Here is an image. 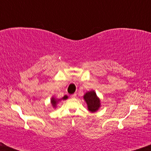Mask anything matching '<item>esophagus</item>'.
Returning <instances> with one entry per match:
<instances>
[{"label":"esophagus","mask_w":151,"mask_h":151,"mask_svg":"<svg viewBox=\"0 0 151 151\" xmlns=\"http://www.w3.org/2000/svg\"><path fill=\"white\" fill-rule=\"evenodd\" d=\"M71 98H76V97H77V94H76V93L72 94L71 96Z\"/></svg>","instance_id":"1"}]
</instances>
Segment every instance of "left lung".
Returning a JSON list of instances; mask_svg holds the SVG:
<instances>
[{
	"label": "left lung",
	"instance_id": "1",
	"mask_svg": "<svg viewBox=\"0 0 151 151\" xmlns=\"http://www.w3.org/2000/svg\"><path fill=\"white\" fill-rule=\"evenodd\" d=\"M84 99L85 100L88 106V109L91 112H95L100 106V99L96 96L95 91L87 92L84 95Z\"/></svg>",
	"mask_w": 151,
	"mask_h": 151
}]
</instances>
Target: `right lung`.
Instances as JSON below:
<instances>
[{
	"label": "right lung",
	"mask_w": 151,
	"mask_h": 151,
	"mask_svg": "<svg viewBox=\"0 0 151 151\" xmlns=\"http://www.w3.org/2000/svg\"><path fill=\"white\" fill-rule=\"evenodd\" d=\"M67 98H68V97L67 96H65L63 98V100H66V99H67ZM57 102H58V100H56L54 98H52V100H51V104L53 105V106H55V104H56Z\"/></svg>",
	"instance_id": "add662e5"
}]
</instances>
